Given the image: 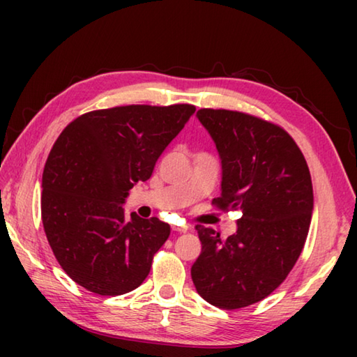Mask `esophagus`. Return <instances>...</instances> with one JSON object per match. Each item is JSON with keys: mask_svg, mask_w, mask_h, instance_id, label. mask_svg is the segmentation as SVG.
I'll use <instances>...</instances> for the list:
<instances>
[{"mask_svg": "<svg viewBox=\"0 0 357 357\" xmlns=\"http://www.w3.org/2000/svg\"><path fill=\"white\" fill-rule=\"evenodd\" d=\"M172 229H173V231H178V233H187V229H189V227H185V225H183V227L173 225Z\"/></svg>", "mask_w": 357, "mask_h": 357, "instance_id": "34e87169", "label": "esophagus"}]
</instances>
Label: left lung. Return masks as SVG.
Returning a JSON list of instances; mask_svg holds the SVG:
<instances>
[{
    "label": "left lung",
    "mask_w": 357,
    "mask_h": 357,
    "mask_svg": "<svg viewBox=\"0 0 357 357\" xmlns=\"http://www.w3.org/2000/svg\"><path fill=\"white\" fill-rule=\"evenodd\" d=\"M197 116L222 160V211H243L223 239L197 225L202 253L192 280L204 301L223 310L263 301L287 279L304 249L313 211L309 167L280 126L249 113L202 108Z\"/></svg>",
    "instance_id": "8db88e82"
}]
</instances>
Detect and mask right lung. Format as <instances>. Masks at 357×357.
I'll return each instance as SVG.
<instances>
[{"instance_id": "add662e5", "label": "right lung", "mask_w": 357, "mask_h": 357, "mask_svg": "<svg viewBox=\"0 0 357 357\" xmlns=\"http://www.w3.org/2000/svg\"><path fill=\"white\" fill-rule=\"evenodd\" d=\"M193 113L190 104L94 110L53 144L42 174V223L59 266L88 291L126 294L148 277L170 225L126 219L123 203Z\"/></svg>"}]
</instances>
